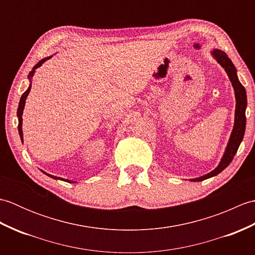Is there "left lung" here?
<instances>
[{"mask_svg":"<svg viewBox=\"0 0 255 255\" xmlns=\"http://www.w3.org/2000/svg\"><path fill=\"white\" fill-rule=\"evenodd\" d=\"M210 55L213 56L215 60L224 68L232 84V88H234L235 97H236L235 124H234V128H232L230 138L228 140V143H227V147L223 154V158L220 159L219 164L216 166L213 171L207 173V174L196 177V178H191V180H189L191 182H200V181L207 180V178L216 176L217 174H219V173L223 172L226 167L231 163V161L234 159L235 154L237 153L238 149H239V145L242 142L243 136H245V132H246V124H247L246 110L248 105L247 92H246L245 86L240 83L239 78H238L237 69L235 67V64L232 63L230 58H228V56H227V53L220 49H214L210 52Z\"/></svg>","mask_w":255,"mask_h":255,"instance_id":"obj_1","label":"left lung"}]
</instances>
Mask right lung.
<instances>
[{
	"label": "right lung",
	"instance_id": "add662e5",
	"mask_svg": "<svg viewBox=\"0 0 255 255\" xmlns=\"http://www.w3.org/2000/svg\"><path fill=\"white\" fill-rule=\"evenodd\" d=\"M50 58H52V56H49V57H46V58H44V59H41V60H40L39 62H38L34 68H32V70H31V71H30L29 74H28V80H29V86H28V89H27V90L24 92L23 95H21V97H20V100H19V104H18V108H17V118H18V133H19V137H20L21 142H24V138H23V127H21V125H23V117H21V116H23V112H24V108H25L26 99H27V96H28L29 92H30V88H31V79H32V77H34V74H35V72H36V69L41 67V64L45 63L47 60H49ZM40 171H41L42 173H45L46 175H48L49 177L53 178V180H60V181H64V182H68V183H77L75 181L67 180V178H62V177H58V176H55V175L48 174V173H46L45 171H42V170H40Z\"/></svg>",
	"mask_w": 255,
	"mask_h": 255
}]
</instances>
